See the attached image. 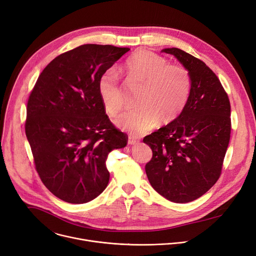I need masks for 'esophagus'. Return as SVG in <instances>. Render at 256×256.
Wrapping results in <instances>:
<instances>
[{"mask_svg": "<svg viewBox=\"0 0 256 256\" xmlns=\"http://www.w3.org/2000/svg\"><path fill=\"white\" fill-rule=\"evenodd\" d=\"M139 143V140L137 138H134V136H130L128 137V145H136Z\"/></svg>", "mask_w": 256, "mask_h": 256, "instance_id": "34e87169", "label": "esophagus"}]
</instances>
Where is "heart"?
Instances as JSON below:
<instances>
[{"label": "heart", "instance_id": "b5f03b06", "mask_svg": "<svg viewBox=\"0 0 256 256\" xmlns=\"http://www.w3.org/2000/svg\"><path fill=\"white\" fill-rule=\"evenodd\" d=\"M130 76L144 84L139 98L140 108L130 109L116 119V124L130 134H142L160 122H168L184 109L192 94L190 71L149 50H140L126 60ZM98 90L105 110L116 115L124 106L119 74L110 68L100 75Z\"/></svg>", "mask_w": 256, "mask_h": 256}]
</instances>
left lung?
Segmentation results:
<instances>
[{
  "instance_id": "left-lung-1",
  "label": "left lung",
  "mask_w": 256,
  "mask_h": 256,
  "mask_svg": "<svg viewBox=\"0 0 256 256\" xmlns=\"http://www.w3.org/2000/svg\"><path fill=\"white\" fill-rule=\"evenodd\" d=\"M192 81L186 106L172 122L146 136L152 158L145 166L151 186L174 202H192L218 180L230 138V104L215 73L179 48H164Z\"/></svg>"
}]
</instances>
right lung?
Wrapping results in <instances>:
<instances>
[{"instance_id":"1","label":"right lung","mask_w":256,"mask_h":256,"mask_svg":"<svg viewBox=\"0 0 256 256\" xmlns=\"http://www.w3.org/2000/svg\"><path fill=\"white\" fill-rule=\"evenodd\" d=\"M128 50L84 44L66 51L47 64L30 94L26 134L36 170L66 202H88L103 192L108 154L128 143L109 120L98 83Z\"/></svg>"}]
</instances>
